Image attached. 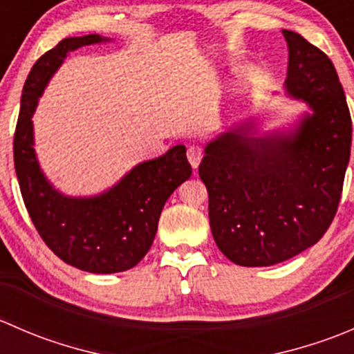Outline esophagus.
<instances>
[{
    "instance_id": "esophagus-1",
    "label": "esophagus",
    "mask_w": 354,
    "mask_h": 354,
    "mask_svg": "<svg viewBox=\"0 0 354 354\" xmlns=\"http://www.w3.org/2000/svg\"><path fill=\"white\" fill-rule=\"evenodd\" d=\"M202 149L198 147V145H192V147H188V151H187V157H188V160H190V164H192V167H198V164H200V160H202Z\"/></svg>"
}]
</instances>
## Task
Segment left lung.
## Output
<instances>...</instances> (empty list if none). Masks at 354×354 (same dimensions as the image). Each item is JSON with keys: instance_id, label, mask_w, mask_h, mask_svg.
I'll return each instance as SVG.
<instances>
[{"instance_id": "obj_1", "label": "left lung", "mask_w": 354, "mask_h": 354, "mask_svg": "<svg viewBox=\"0 0 354 354\" xmlns=\"http://www.w3.org/2000/svg\"><path fill=\"white\" fill-rule=\"evenodd\" d=\"M283 35L284 88L310 113L288 131L257 135L253 118L233 124L207 144L198 166L214 241L243 267L284 262L324 236L351 152V116L334 65L296 32Z\"/></svg>"}]
</instances>
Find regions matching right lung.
I'll use <instances>...</instances> for the list:
<instances>
[{
  "mask_svg": "<svg viewBox=\"0 0 354 354\" xmlns=\"http://www.w3.org/2000/svg\"><path fill=\"white\" fill-rule=\"evenodd\" d=\"M108 41L99 34L63 39L35 62L25 80L13 138L17 178L35 230L63 262L92 274L137 266L154 241L164 203L192 174L185 145L137 164L109 190L92 197L63 195L42 173L32 124L39 97L68 53Z\"/></svg>",
  "mask_w": 354,
  "mask_h": 354,
  "instance_id": "1",
  "label": "right lung"
}]
</instances>
